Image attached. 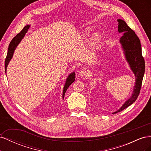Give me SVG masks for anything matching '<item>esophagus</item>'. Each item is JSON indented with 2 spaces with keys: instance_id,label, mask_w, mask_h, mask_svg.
Instances as JSON below:
<instances>
[{
  "instance_id": "esophagus-1",
  "label": "esophagus",
  "mask_w": 151,
  "mask_h": 151,
  "mask_svg": "<svg viewBox=\"0 0 151 151\" xmlns=\"http://www.w3.org/2000/svg\"><path fill=\"white\" fill-rule=\"evenodd\" d=\"M88 74H88V72L87 71V70H85L81 71L80 73H79V75L81 76H82V77H87V76H88Z\"/></svg>"
}]
</instances>
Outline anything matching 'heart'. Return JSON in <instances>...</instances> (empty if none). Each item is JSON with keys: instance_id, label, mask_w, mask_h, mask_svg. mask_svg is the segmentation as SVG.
<instances>
[{"instance_id": "obj_1", "label": "heart", "mask_w": 151, "mask_h": 151, "mask_svg": "<svg viewBox=\"0 0 151 151\" xmlns=\"http://www.w3.org/2000/svg\"><path fill=\"white\" fill-rule=\"evenodd\" d=\"M92 32V28H90V27H87L86 28L83 32H82V35H83V37L87 38L90 35V34ZM101 36L99 33H94L91 38V44L93 47H96L98 46L100 42H101Z\"/></svg>"}]
</instances>
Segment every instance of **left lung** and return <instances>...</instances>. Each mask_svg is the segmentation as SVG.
<instances>
[{"label": "left lung", "instance_id": "left-lung-1", "mask_svg": "<svg viewBox=\"0 0 151 151\" xmlns=\"http://www.w3.org/2000/svg\"><path fill=\"white\" fill-rule=\"evenodd\" d=\"M118 31L123 34L120 42L124 51L127 61L135 77L134 89L132 96L122 105L118 111L113 113L115 114L133 104L140 93L145 72V61L142 55V48L140 40L135 32L122 19H118Z\"/></svg>", "mask_w": 151, "mask_h": 151}]
</instances>
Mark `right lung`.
Here are the masks:
<instances>
[{
    "mask_svg": "<svg viewBox=\"0 0 151 151\" xmlns=\"http://www.w3.org/2000/svg\"><path fill=\"white\" fill-rule=\"evenodd\" d=\"M29 25H27L24 27V28L22 29V31L20 32L19 34H17L15 37H14V38L12 40L11 42L9 45V48H8V51H7V57L6 58L5 60V72L6 73V70H7V67L9 64V62H10L11 60V58H12L14 52V50L17 46L20 43L21 40L23 38L25 34L27 33L29 28ZM75 73L74 72H72L70 74L68 75L67 77V78L66 79L65 84L64 85V87H63V94H62V98L63 99L64 98V95L66 92L67 89L68 88L72 83H73L75 81Z\"/></svg>",
    "mask_w": 151,
    "mask_h": 151,
    "instance_id": "add662e5",
    "label": "right lung"
}]
</instances>
